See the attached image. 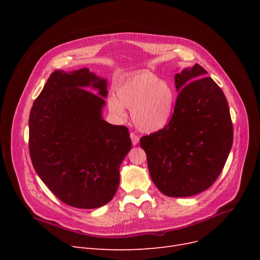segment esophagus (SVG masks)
Instances as JSON below:
<instances>
[{
    "instance_id": "obj_1",
    "label": "esophagus",
    "mask_w": 260,
    "mask_h": 260,
    "mask_svg": "<svg viewBox=\"0 0 260 260\" xmlns=\"http://www.w3.org/2000/svg\"><path fill=\"white\" fill-rule=\"evenodd\" d=\"M131 139L133 145H137L139 143V137L135 133H131Z\"/></svg>"
}]
</instances>
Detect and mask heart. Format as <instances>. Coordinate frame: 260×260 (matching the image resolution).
Returning <instances> with one entry per match:
<instances>
[{"label":"heart","mask_w":260,"mask_h":260,"mask_svg":"<svg viewBox=\"0 0 260 260\" xmlns=\"http://www.w3.org/2000/svg\"><path fill=\"white\" fill-rule=\"evenodd\" d=\"M117 99L108 101L109 109L118 118H125V109H132V118L140 131L154 133L165 127L174 111L175 92L167 80L157 79L148 72L129 77L117 90Z\"/></svg>","instance_id":"1"}]
</instances>
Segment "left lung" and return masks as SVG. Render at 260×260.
I'll return each mask as SVG.
<instances>
[{
    "label": "left lung",
    "instance_id": "left-lung-1",
    "mask_svg": "<svg viewBox=\"0 0 260 260\" xmlns=\"http://www.w3.org/2000/svg\"><path fill=\"white\" fill-rule=\"evenodd\" d=\"M206 75L199 64L176 74L178 95L170 122L140 139L153 182L170 197H188L209 188L233 144L226 98Z\"/></svg>",
    "mask_w": 260,
    "mask_h": 260
}]
</instances>
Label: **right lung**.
Segmentation results:
<instances>
[{"mask_svg": "<svg viewBox=\"0 0 260 260\" xmlns=\"http://www.w3.org/2000/svg\"><path fill=\"white\" fill-rule=\"evenodd\" d=\"M91 85L95 95L84 89ZM106 80L88 68L54 71L29 115V155L41 178L59 200L95 209L115 196L119 168L132 148L126 126L102 119Z\"/></svg>", "mask_w": 260, "mask_h": 260, "instance_id": "obj_1", "label": "right lung"}]
</instances>
